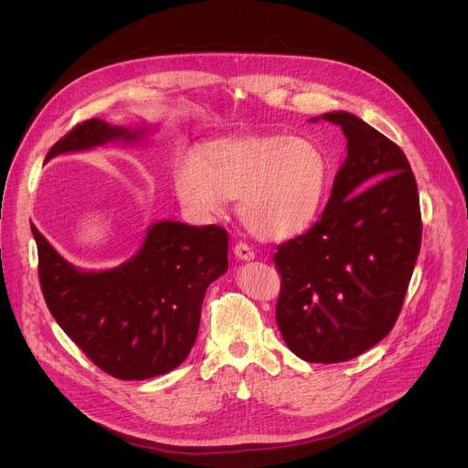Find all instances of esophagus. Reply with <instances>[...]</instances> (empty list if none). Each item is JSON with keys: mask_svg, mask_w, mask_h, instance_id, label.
Listing matches in <instances>:
<instances>
[{"mask_svg": "<svg viewBox=\"0 0 468 468\" xmlns=\"http://www.w3.org/2000/svg\"><path fill=\"white\" fill-rule=\"evenodd\" d=\"M233 254H235L239 260H242V261H250V260L256 258L254 250L249 247V244H244V242H237V244H235Z\"/></svg>", "mask_w": 468, "mask_h": 468, "instance_id": "obj_1", "label": "esophagus"}]
</instances>
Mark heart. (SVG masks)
I'll return each instance as SVG.
<instances>
[{"mask_svg": "<svg viewBox=\"0 0 468 468\" xmlns=\"http://www.w3.org/2000/svg\"><path fill=\"white\" fill-rule=\"evenodd\" d=\"M172 180L178 201L199 218L239 203L244 228L261 240H288L309 231L330 189V161L316 142L288 134H244L184 152Z\"/></svg>", "mask_w": 468, "mask_h": 468, "instance_id": "heart-1", "label": "heart"}]
</instances>
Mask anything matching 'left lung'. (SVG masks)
Listing matches in <instances>:
<instances>
[{
	"label": "left lung",
	"mask_w": 468,
	"mask_h": 468,
	"mask_svg": "<svg viewBox=\"0 0 468 468\" xmlns=\"http://www.w3.org/2000/svg\"><path fill=\"white\" fill-rule=\"evenodd\" d=\"M321 117H314L316 121ZM347 138L323 218L275 254L277 324L307 362L351 360L395 326L421 249L415 176L400 147L349 112L324 113Z\"/></svg>",
	"instance_id": "obj_1"
}]
</instances>
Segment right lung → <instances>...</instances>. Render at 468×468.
Segmentation results:
<instances>
[{
  "instance_id": "add662e5",
  "label": "right lung",
  "mask_w": 468,
  "mask_h": 468,
  "mask_svg": "<svg viewBox=\"0 0 468 468\" xmlns=\"http://www.w3.org/2000/svg\"><path fill=\"white\" fill-rule=\"evenodd\" d=\"M144 133L89 119L60 138L45 161L108 142H136ZM32 233L48 311L101 370L125 381L166 374L186 360L205 292L228 271L229 239L218 226L157 221L129 261L106 271L73 267L36 226Z\"/></svg>"
}]
</instances>
